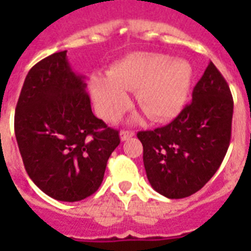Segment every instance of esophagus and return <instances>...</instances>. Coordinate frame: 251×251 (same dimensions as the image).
<instances>
[{"label": "esophagus", "instance_id": "esophagus-1", "mask_svg": "<svg viewBox=\"0 0 251 251\" xmlns=\"http://www.w3.org/2000/svg\"><path fill=\"white\" fill-rule=\"evenodd\" d=\"M131 137H134V131H130V130H122L121 133H120L121 141H127Z\"/></svg>", "mask_w": 251, "mask_h": 251}]
</instances>
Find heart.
Returning <instances> with one entry per match:
<instances>
[{
  "label": "heart",
  "mask_w": 251,
  "mask_h": 251,
  "mask_svg": "<svg viewBox=\"0 0 251 251\" xmlns=\"http://www.w3.org/2000/svg\"><path fill=\"white\" fill-rule=\"evenodd\" d=\"M191 80L193 68L186 60L135 52L114 62L106 76H91L90 92L98 113L105 120L120 116L129 102L126 91H135V101L146 116L164 122L182 110Z\"/></svg>",
  "instance_id": "obj_1"
}]
</instances>
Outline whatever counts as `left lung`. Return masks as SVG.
I'll return each mask as SVG.
<instances>
[{
  "mask_svg": "<svg viewBox=\"0 0 251 251\" xmlns=\"http://www.w3.org/2000/svg\"><path fill=\"white\" fill-rule=\"evenodd\" d=\"M233 99L212 62L195 84L193 100L167 126L139 131L143 163L153 190L186 198L216 173L230 142Z\"/></svg>",
  "mask_w": 251,
  "mask_h": 251,
  "instance_id": "left-lung-1",
  "label": "left lung"
}]
</instances>
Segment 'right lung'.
<instances>
[{
  "label": "right lung",
  "mask_w": 251,
  "mask_h": 251,
  "mask_svg": "<svg viewBox=\"0 0 251 251\" xmlns=\"http://www.w3.org/2000/svg\"><path fill=\"white\" fill-rule=\"evenodd\" d=\"M86 87L66 50L53 53L29 70L15 108L14 130L25 171L41 191L62 202L94 194L120 145L117 130L92 113Z\"/></svg>",
  "instance_id": "1"
}]
</instances>
